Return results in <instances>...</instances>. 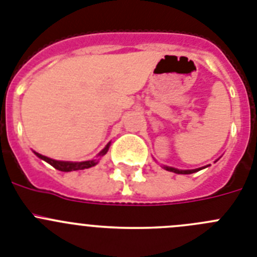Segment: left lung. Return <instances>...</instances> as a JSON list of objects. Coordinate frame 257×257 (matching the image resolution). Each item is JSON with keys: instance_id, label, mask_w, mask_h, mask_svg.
<instances>
[{"instance_id": "left-lung-1", "label": "left lung", "mask_w": 257, "mask_h": 257, "mask_svg": "<svg viewBox=\"0 0 257 257\" xmlns=\"http://www.w3.org/2000/svg\"><path fill=\"white\" fill-rule=\"evenodd\" d=\"M167 171H172L175 172V174H193V172H197L199 171L201 169L198 170H178V169H174V167H165Z\"/></svg>"}]
</instances>
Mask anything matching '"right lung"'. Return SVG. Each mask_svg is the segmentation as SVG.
<instances>
[{
    "mask_svg": "<svg viewBox=\"0 0 257 257\" xmlns=\"http://www.w3.org/2000/svg\"><path fill=\"white\" fill-rule=\"evenodd\" d=\"M108 148H109V144L106 145L105 148L100 152V154H99V156H104V154L108 152ZM35 154L37 157H40L41 160H44V161H46L47 163H50V165H51L52 167H55L56 170H59V171H64V172L76 171V170L90 169V167H92V166H95L97 163L95 160L94 161H85V162H64V161L51 160V158H49V157H45L40 153H36V152H35Z\"/></svg>",
    "mask_w": 257,
    "mask_h": 257,
    "instance_id": "add662e5",
    "label": "right lung"
}]
</instances>
